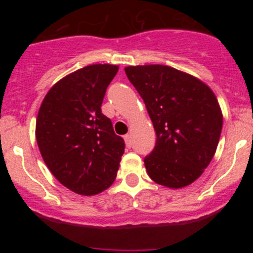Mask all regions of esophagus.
<instances>
[{"mask_svg": "<svg viewBox=\"0 0 253 253\" xmlns=\"http://www.w3.org/2000/svg\"><path fill=\"white\" fill-rule=\"evenodd\" d=\"M124 139H125V143H126V146H127V147L132 146V139H130V135H129V134L125 135Z\"/></svg>", "mask_w": 253, "mask_h": 253, "instance_id": "34e87169", "label": "esophagus"}]
</instances>
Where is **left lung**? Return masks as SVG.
<instances>
[{"label":"left lung","mask_w":253,"mask_h":253,"mask_svg":"<svg viewBox=\"0 0 253 253\" xmlns=\"http://www.w3.org/2000/svg\"><path fill=\"white\" fill-rule=\"evenodd\" d=\"M125 72L156 130L155 149L144 158L151 179L172 189L191 184L219 144L222 113L215 95L196 77L171 66H127Z\"/></svg>","instance_id":"8db88e82"}]
</instances>
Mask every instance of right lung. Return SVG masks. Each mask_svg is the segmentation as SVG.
<instances>
[{
  "instance_id": "add662e5",
  "label": "right lung",
  "mask_w": 253,
  "mask_h": 253,
  "mask_svg": "<svg viewBox=\"0 0 253 253\" xmlns=\"http://www.w3.org/2000/svg\"><path fill=\"white\" fill-rule=\"evenodd\" d=\"M119 66L94 64L48 90L37 118L40 153L52 175L80 195H96L117 177L125 141L101 106Z\"/></svg>"
}]
</instances>
